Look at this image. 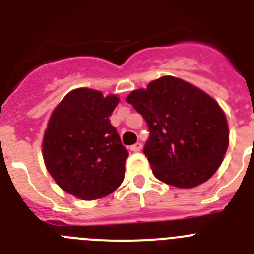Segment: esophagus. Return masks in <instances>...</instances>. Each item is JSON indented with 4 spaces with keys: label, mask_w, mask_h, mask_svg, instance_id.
Instances as JSON below:
<instances>
[{
    "label": "esophagus",
    "mask_w": 254,
    "mask_h": 254,
    "mask_svg": "<svg viewBox=\"0 0 254 254\" xmlns=\"http://www.w3.org/2000/svg\"><path fill=\"white\" fill-rule=\"evenodd\" d=\"M129 149H131L133 152H138L141 149H142V143H141V142H136V143H134V145H132V146L129 147Z\"/></svg>",
    "instance_id": "1"
}]
</instances>
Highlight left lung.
I'll list each match as a JSON object with an SVG mask.
<instances>
[{"label":"left lung","mask_w":254,"mask_h":254,"mask_svg":"<svg viewBox=\"0 0 254 254\" xmlns=\"http://www.w3.org/2000/svg\"><path fill=\"white\" fill-rule=\"evenodd\" d=\"M126 102L149 126L143 154L159 181L193 188L214 176L229 145L226 117L216 100L190 82L163 76Z\"/></svg>","instance_id":"obj_1"}]
</instances>
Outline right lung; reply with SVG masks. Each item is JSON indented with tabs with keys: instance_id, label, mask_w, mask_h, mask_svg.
Returning <instances> with one entry per match:
<instances>
[{
	"instance_id": "add662e5",
	"label": "right lung",
	"mask_w": 254,
	"mask_h": 254,
	"mask_svg": "<svg viewBox=\"0 0 254 254\" xmlns=\"http://www.w3.org/2000/svg\"><path fill=\"white\" fill-rule=\"evenodd\" d=\"M118 96L80 87L56 107L44 132L49 174L67 193L90 201L111 194L125 178L128 156L109 117Z\"/></svg>"
}]
</instances>
